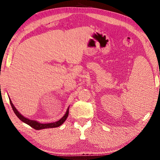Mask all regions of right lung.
Masks as SVG:
<instances>
[{"label":"right lung","mask_w":160,"mask_h":160,"mask_svg":"<svg viewBox=\"0 0 160 160\" xmlns=\"http://www.w3.org/2000/svg\"><path fill=\"white\" fill-rule=\"evenodd\" d=\"M9 99H10V104L12 106V108L13 109V110L15 114L17 115V117H18V118L21 121H22L23 122L27 124L28 125L30 126V127H32L33 128H34V129L38 130H41V129L51 128H56V127H60V126H61L65 121V120L67 119V117H68V115H69V106L68 107V108H67V110L66 113H65V115L62 117V118L60 120H58V121H56L54 122L45 123V124L44 123H40L39 122H38L37 121H34V120H32V119H28V118H27V117H25L23 115H22L18 112V110L15 108V107L14 106V105L13 104V103L12 102L11 99L10 98V97H9Z\"/></svg>","instance_id":"1"}]
</instances>
